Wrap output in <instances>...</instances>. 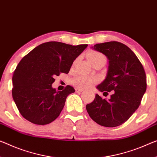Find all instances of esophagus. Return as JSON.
<instances>
[{
	"instance_id": "1",
	"label": "esophagus",
	"mask_w": 157,
	"mask_h": 157,
	"mask_svg": "<svg viewBox=\"0 0 157 157\" xmlns=\"http://www.w3.org/2000/svg\"><path fill=\"white\" fill-rule=\"evenodd\" d=\"M75 90H76V93H81V92H83V89H81V88H76Z\"/></svg>"
}]
</instances>
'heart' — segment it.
Returning <instances> with one entry per match:
<instances>
[{"mask_svg": "<svg viewBox=\"0 0 157 157\" xmlns=\"http://www.w3.org/2000/svg\"><path fill=\"white\" fill-rule=\"evenodd\" d=\"M87 58H88L89 62L91 64H94L99 62H106V57L103 54L98 52H90L87 55ZM98 81L96 78H90V77L87 76H79L74 79V83L76 86L80 87L82 88H87L89 87L92 86L94 83Z\"/></svg>", "mask_w": 157, "mask_h": 157, "instance_id": "b5f03b06", "label": "heart"}]
</instances>
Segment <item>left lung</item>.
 Wrapping results in <instances>:
<instances>
[{
  "mask_svg": "<svg viewBox=\"0 0 157 157\" xmlns=\"http://www.w3.org/2000/svg\"><path fill=\"white\" fill-rule=\"evenodd\" d=\"M90 48L105 55L109 62L105 78L96 88L107 94L112 91V94L109 100L96 94L93 102L86 105V110L100 126H120L140 105L147 88L145 72L136 54L121 43H98Z\"/></svg>",
  "mask_w": 157,
  "mask_h": 157,
  "instance_id": "1",
  "label": "left lung"
}]
</instances>
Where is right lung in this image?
I'll list each match as a JSON object with an SVG mask.
<instances>
[{
  "mask_svg": "<svg viewBox=\"0 0 157 157\" xmlns=\"http://www.w3.org/2000/svg\"><path fill=\"white\" fill-rule=\"evenodd\" d=\"M88 46L50 41L42 43L21 59L13 76V94L21 116L33 124H48L59 117L67 96L75 92L67 86L57 91L55 77L68 74L74 60Z\"/></svg>",
  "mask_w": 157,
  "mask_h": 157,
  "instance_id": "obj_1",
  "label": "right lung"
}]
</instances>
